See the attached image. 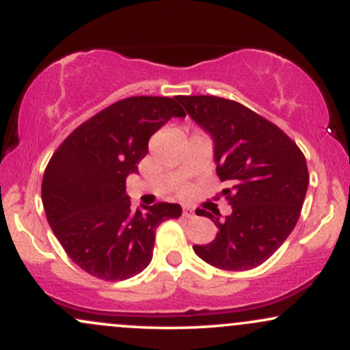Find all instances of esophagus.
<instances>
[{
    "label": "esophagus",
    "mask_w": 350,
    "mask_h": 350,
    "mask_svg": "<svg viewBox=\"0 0 350 350\" xmlns=\"http://www.w3.org/2000/svg\"><path fill=\"white\" fill-rule=\"evenodd\" d=\"M194 215L196 214H194V211H192V208H189V207L183 208V217H186V219H192Z\"/></svg>",
    "instance_id": "obj_1"
}]
</instances>
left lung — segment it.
I'll use <instances>...</instances> for the list:
<instances>
[{"mask_svg": "<svg viewBox=\"0 0 350 350\" xmlns=\"http://www.w3.org/2000/svg\"><path fill=\"white\" fill-rule=\"evenodd\" d=\"M214 139L215 171L232 214L214 219L217 237L194 245L199 258L227 271L258 267L281 247L298 222L306 198V158L286 133L234 100L214 95L176 97ZM220 215V214H219Z\"/></svg>", "mask_w": 350, "mask_h": 350, "instance_id": "8db88e82", "label": "left lung"}]
</instances>
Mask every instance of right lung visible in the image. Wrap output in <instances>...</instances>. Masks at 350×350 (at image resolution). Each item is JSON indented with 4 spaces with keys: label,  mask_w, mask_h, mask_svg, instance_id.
Here are the masks:
<instances>
[{
    "label": "right lung",
    "mask_w": 350,
    "mask_h": 350,
    "mask_svg": "<svg viewBox=\"0 0 350 350\" xmlns=\"http://www.w3.org/2000/svg\"><path fill=\"white\" fill-rule=\"evenodd\" d=\"M172 116H186L176 98H123L75 128L52 154L41 191L47 222L72 262L92 276L122 281L142 273L156 227L183 214L170 202L133 211L126 196V178Z\"/></svg>",
    "instance_id": "add662e5"
}]
</instances>
